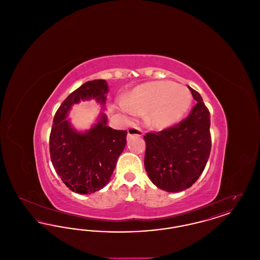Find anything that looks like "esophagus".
<instances>
[{"label": "esophagus", "mask_w": 260, "mask_h": 260, "mask_svg": "<svg viewBox=\"0 0 260 260\" xmlns=\"http://www.w3.org/2000/svg\"><path fill=\"white\" fill-rule=\"evenodd\" d=\"M127 136H142V131L140 128H138V127H131L127 131Z\"/></svg>", "instance_id": "34e87169"}]
</instances>
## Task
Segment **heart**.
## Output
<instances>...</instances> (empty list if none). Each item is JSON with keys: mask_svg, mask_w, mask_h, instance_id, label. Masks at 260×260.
<instances>
[{"mask_svg": "<svg viewBox=\"0 0 260 260\" xmlns=\"http://www.w3.org/2000/svg\"><path fill=\"white\" fill-rule=\"evenodd\" d=\"M191 103L192 94L187 87L171 81H158L136 87L124 99L123 105L131 114L147 111L146 124L156 129H165L178 123Z\"/></svg>", "mask_w": 260, "mask_h": 260, "instance_id": "b5f03b06", "label": "heart"}]
</instances>
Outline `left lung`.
Returning a JSON list of instances; mask_svg holds the SVG:
<instances>
[{
  "label": "left lung",
  "mask_w": 260,
  "mask_h": 260,
  "mask_svg": "<svg viewBox=\"0 0 260 260\" xmlns=\"http://www.w3.org/2000/svg\"><path fill=\"white\" fill-rule=\"evenodd\" d=\"M188 88L197 103L185 120L144 136L145 170L153 184L167 192H180L193 185L210 157V112L198 91Z\"/></svg>",
  "instance_id": "obj_1"
}]
</instances>
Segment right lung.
<instances>
[{
    "mask_svg": "<svg viewBox=\"0 0 260 260\" xmlns=\"http://www.w3.org/2000/svg\"><path fill=\"white\" fill-rule=\"evenodd\" d=\"M108 91L105 80L88 81L68 95L53 118L50 160L63 183L79 194L94 193L109 182L126 144L127 132L108 126L103 112L86 132L75 129L67 117L74 104L85 100L93 99L105 110Z\"/></svg>",
    "mask_w": 260,
    "mask_h": 260,
    "instance_id": "add662e5",
    "label": "right lung"
}]
</instances>
